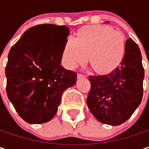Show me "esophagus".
<instances>
[{
	"mask_svg": "<svg viewBox=\"0 0 149 149\" xmlns=\"http://www.w3.org/2000/svg\"><path fill=\"white\" fill-rule=\"evenodd\" d=\"M77 77H78V78H82V77H85V75L81 74V73H78V74H77Z\"/></svg>",
	"mask_w": 149,
	"mask_h": 149,
	"instance_id": "esophagus-1",
	"label": "esophagus"
}]
</instances>
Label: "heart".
Segmentation results:
<instances>
[{"mask_svg": "<svg viewBox=\"0 0 149 149\" xmlns=\"http://www.w3.org/2000/svg\"><path fill=\"white\" fill-rule=\"evenodd\" d=\"M125 51L124 35L104 25L87 26L78 31L76 38L67 39L64 50L65 65L74 69L87 60L97 72L112 70Z\"/></svg>", "mask_w": 149, "mask_h": 149, "instance_id": "obj_1", "label": "heart"}]
</instances>
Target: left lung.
<instances>
[{
	"label": "left lung",
	"instance_id": "obj_1",
	"mask_svg": "<svg viewBox=\"0 0 149 149\" xmlns=\"http://www.w3.org/2000/svg\"><path fill=\"white\" fill-rule=\"evenodd\" d=\"M144 68L138 45L129 38L121 63L106 75L88 76L91 88L87 105L91 113L103 124L125 123L142 102Z\"/></svg>",
	"mask_w": 149,
	"mask_h": 149
}]
</instances>
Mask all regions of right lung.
<instances>
[{
	"label": "right lung",
	"mask_w": 149,
	"mask_h": 149,
	"mask_svg": "<svg viewBox=\"0 0 149 149\" xmlns=\"http://www.w3.org/2000/svg\"><path fill=\"white\" fill-rule=\"evenodd\" d=\"M69 32L65 25L38 24L27 30L10 49L7 97L29 124L51 120L63 92L76 84L77 73L61 65Z\"/></svg>",
	"instance_id": "1"
}]
</instances>
